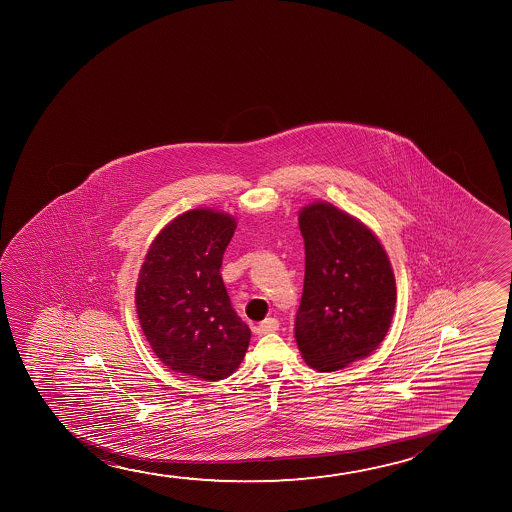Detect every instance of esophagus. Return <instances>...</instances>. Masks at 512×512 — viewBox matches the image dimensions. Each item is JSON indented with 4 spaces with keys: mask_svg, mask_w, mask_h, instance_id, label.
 Wrapping results in <instances>:
<instances>
[{
    "mask_svg": "<svg viewBox=\"0 0 512 512\" xmlns=\"http://www.w3.org/2000/svg\"><path fill=\"white\" fill-rule=\"evenodd\" d=\"M278 329H280V323H278L276 318H266L264 322L259 323V325L255 327V334H257V336H264V334L276 332Z\"/></svg>",
    "mask_w": 512,
    "mask_h": 512,
    "instance_id": "obj_1",
    "label": "esophagus"
}]
</instances>
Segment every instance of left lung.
<instances>
[{
	"label": "left lung",
	"mask_w": 512,
	"mask_h": 512,
	"mask_svg": "<svg viewBox=\"0 0 512 512\" xmlns=\"http://www.w3.org/2000/svg\"><path fill=\"white\" fill-rule=\"evenodd\" d=\"M306 250L295 339L304 362L334 372L369 357L392 323L397 287L378 236L334 204L299 211Z\"/></svg>",
	"instance_id": "obj_1"
}]
</instances>
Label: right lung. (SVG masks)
<instances>
[{
	"label": "right lung",
	"mask_w": 512,
	"mask_h": 512,
	"mask_svg": "<svg viewBox=\"0 0 512 512\" xmlns=\"http://www.w3.org/2000/svg\"><path fill=\"white\" fill-rule=\"evenodd\" d=\"M236 218L197 208L173 218L141 264L134 292L141 329L162 364L218 381L245 358L252 332L232 309L220 274Z\"/></svg>",
	"instance_id": "1"
}]
</instances>
